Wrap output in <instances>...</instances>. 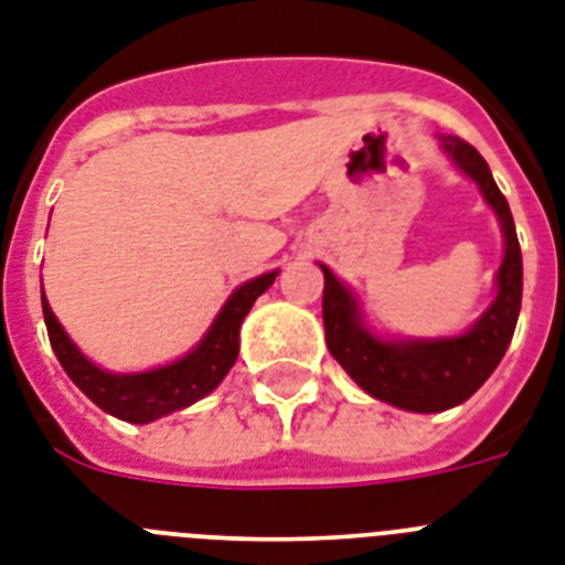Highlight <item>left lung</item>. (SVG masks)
<instances>
[{"instance_id": "1", "label": "left lung", "mask_w": 565, "mask_h": 565, "mask_svg": "<svg viewBox=\"0 0 565 565\" xmlns=\"http://www.w3.org/2000/svg\"><path fill=\"white\" fill-rule=\"evenodd\" d=\"M441 145L481 188L505 235V258L497 273L499 292L479 322L461 337L386 342L365 328L356 298L345 284L322 267V316L330 354L362 392L406 412H444L473 397L505 356L522 305V252L505 194L473 145L458 136H447Z\"/></svg>"}]
</instances>
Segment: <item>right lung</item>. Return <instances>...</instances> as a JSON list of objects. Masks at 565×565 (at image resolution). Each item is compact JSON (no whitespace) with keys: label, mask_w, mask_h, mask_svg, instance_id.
Listing matches in <instances>:
<instances>
[{"label":"right lung","mask_w":565,"mask_h":565,"mask_svg":"<svg viewBox=\"0 0 565 565\" xmlns=\"http://www.w3.org/2000/svg\"><path fill=\"white\" fill-rule=\"evenodd\" d=\"M275 275L278 273L258 275L237 287L217 313L203 342L188 356L171 362V365H162V369L141 371V374H113V371L92 365L68 339L66 330L60 328L57 316L52 313V307L43 296L49 342H52L63 371L95 406H100L113 417H121L127 424H150L156 417L185 409L220 386V380L226 377L228 369L235 365L237 351H241L243 319L255 305V298L273 287Z\"/></svg>","instance_id":"right-lung-1"}]
</instances>
